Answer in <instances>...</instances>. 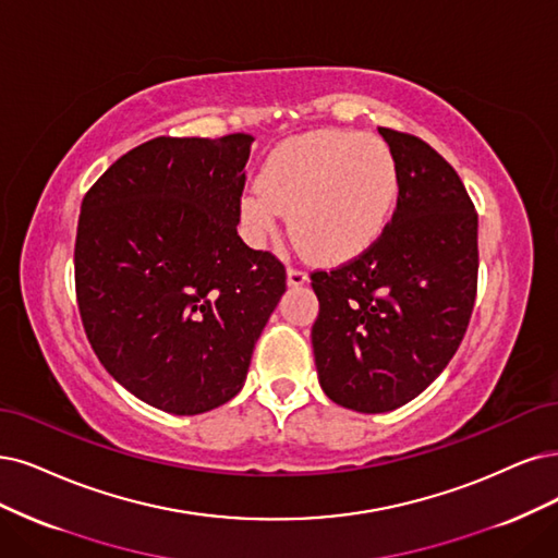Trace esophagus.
<instances>
[{"instance_id": "esophagus-1", "label": "esophagus", "mask_w": 558, "mask_h": 558, "mask_svg": "<svg viewBox=\"0 0 558 558\" xmlns=\"http://www.w3.org/2000/svg\"><path fill=\"white\" fill-rule=\"evenodd\" d=\"M305 282H307V274L305 271H301V268H294V266L287 268V284H290V287H301Z\"/></svg>"}]
</instances>
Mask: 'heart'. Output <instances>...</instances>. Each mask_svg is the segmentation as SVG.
<instances>
[{"label":"heart","instance_id":"b5f03b06","mask_svg":"<svg viewBox=\"0 0 558 558\" xmlns=\"http://www.w3.org/2000/svg\"><path fill=\"white\" fill-rule=\"evenodd\" d=\"M400 174L379 137L319 131L282 142L266 158L259 183L241 197V220L264 243L282 211L301 251L349 259L373 245L396 211Z\"/></svg>","mask_w":558,"mask_h":558}]
</instances>
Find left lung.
Wrapping results in <instances>:
<instances>
[{"label": "left lung", "mask_w": 558, "mask_h": 558, "mask_svg": "<svg viewBox=\"0 0 558 558\" xmlns=\"http://www.w3.org/2000/svg\"><path fill=\"white\" fill-rule=\"evenodd\" d=\"M400 174L381 236L315 271V365L336 404L384 414L421 396L456 356L478 287V214L450 165L416 135L379 129Z\"/></svg>", "instance_id": "1"}]
</instances>
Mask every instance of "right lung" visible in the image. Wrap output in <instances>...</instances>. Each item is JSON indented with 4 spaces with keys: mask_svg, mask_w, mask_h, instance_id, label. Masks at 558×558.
<instances>
[{
    "mask_svg": "<svg viewBox=\"0 0 558 558\" xmlns=\"http://www.w3.org/2000/svg\"><path fill=\"white\" fill-rule=\"evenodd\" d=\"M253 135L156 137L82 199L75 294L102 367L174 416L230 402L284 294V266L236 234Z\"/></svg>",
    "mask_w": 558,
    "mask_h": 558,
    "instance_id": "right-lung-1",
    "label": "right lung"
}]
</instances>
